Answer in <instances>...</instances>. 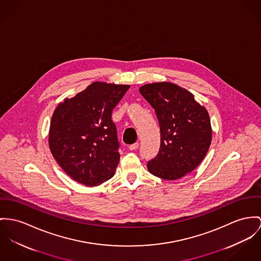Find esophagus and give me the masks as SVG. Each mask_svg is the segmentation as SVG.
I'll return each mask as SVG.
<instances>
[{"label": "esophagus", "instance_id": "esophagus-1", "mask_svg": "<svg viewBox=\"0 0 261 261\" xmlns=\"http://www.w3.org/2000/svg\"><path fill=\"white\" fill-rule=\"evenodd\" d=\"M138 147H139V143H134V144H132V145L129 146V149H130L131 151H133V150H137Z\"/></svg>", "mask_w": 261, "mask_h": 261}]
</instances>
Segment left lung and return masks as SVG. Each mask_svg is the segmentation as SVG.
Instances as JSON below:
<instances>
[{
	"instance_id": "obj_1",
	"label": "left lung",
	"mask_w": 261,
	"mask_h": 261,
	"mask_svg": "<svg viewBox=\"0 0 261 261\" xmlns=\"http://www.w3.org/2000/svg\"><path fill=\"white\" fill-rule=\"evenodd\" d=\"M139 91L155 109L160 124V151L147 168L164 180L182 178L201 164L211 146L208 112L194 94L172 82L145 84Z\"/></svg>"
}]
</instances>
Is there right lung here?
<instances>
[{"label":"right lung","instance_id":"1","mask_svg":"<svg viewBox=\"0 0 261 261\" xmlns=\"http://www.w3.org/2000/svg\"><path fill=\"white\" fill-rule=\"evenodd\" d=\"M129 87L95 81L56 108L50 121L48 146L71 179L93 187L114 176L120 154L111 115Z\"/></svg>","mask_w":261,"mask_h":261}]
</instances>
